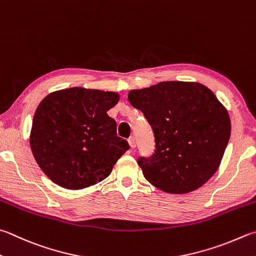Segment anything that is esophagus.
Listing matches in <instances>:
<instances>
[{
	"label": "esophagus",
	"instance_id": "34e87169",
	"mask_svg": "<svg viewBox=\"0 0 256 256\" xmlns=\"http://www.w3.org/2000/svg\"><path fill=\"white\" fill-rule=\"evenodd\" d=\"M128 142H129V146L132 149H134V147H136V139H134V137H130L128 139Z\"/></svg>",
	"mask_w": 256,
	"mask_h": 256
}]
</instances>
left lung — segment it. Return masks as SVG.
<instances>
[{
	"instance_id": "8db88e82",
	"label": "left lung",
	"mask_w": 256,
	"mask_h": 256,
	"mask_svg": "<svg viewBox=\"0 0 256 256\" xmlns=\"http://www.w3.org/2000/svg\"><path fill=\"white\" fill-rule=\"evenodd\" d=\"M128 99L155 134V154L138 165L152 185L170 194L203 186L220 165L230 136L228 110L198 82L162 81L132 90Z\"/></svg>"
}]
</instances>
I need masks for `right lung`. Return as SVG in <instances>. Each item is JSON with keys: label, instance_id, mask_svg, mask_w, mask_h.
<instances>
[{"label": "right lung", "instance_id": "obj_1", "mask_svg": "<svg viewBox=\"0 0 256 256\" xmlns=\"http://www.w3.org/2000/svg\"><path fill=\"white\" fill-rule=\"evenodd\" d=\"M118 101L117 92L80 86L54 91L41 101L33 117L30 147L53 182L82 190L110 175L129 149L107 114Z\"/></svg>", "mask_w": 256, "mask_h": 256}]
</instances>
